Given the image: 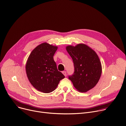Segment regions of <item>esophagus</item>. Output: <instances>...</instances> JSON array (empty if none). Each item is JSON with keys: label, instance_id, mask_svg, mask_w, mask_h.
I'll return each instance as SVG.
<instances>
[{"label": "esophagus", "instance_id": "obj_1", "mask_svg": "<svg viewBox=\"0 0 126 126\" xmlns=\"http://www.w3.org/2000/svg\"><path fill=\"white\" fill-rule=\"evenodd\" d=\"M62 74L64 75V76H66V75H67V74H66V72L65 71H62Z\"/></svg>", "mask_w": 126, "mask_h": 126}]
</instances>
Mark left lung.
Returning a JSON list of instances; mask_svg holds the SVG:
<instances>
[{"instance_id": "8db88e82", "label": "left lung", "mask_w": 126, "mask_h": 126, "mask_svg": "<svg viewBox=\"0 0 126 126\" xmlns=\"http://www.w3.org/2000/svg\"><path fill=\"white\" fill-rule=\"evenodd\" d=\"M73 60L75 72L69 76L75 88L81 92H86L93 88L101 76V62L95 51L87 45L78 44L75 46L66 47Z\"/></svg>"}]
</instances>
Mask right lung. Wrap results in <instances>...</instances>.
I'll return each instance as SVG.
<instances>
[{"instance_id":"1","label":"right lung","mask_w":126,"mask_h":126,"mask_svg":"<svg viewBox=\"0 0 126 126\" xmlns=\"http://www.w3.org/2000/svg\"><path fill=\"white\" fill-rule=\"evenodd\" d=\"M57 46L46 42L32 50L25 65L26 73L31 84L37 90L47 94L55 90L65 76L58 70L54 56Z\"/></svg>"}]
</instances>
